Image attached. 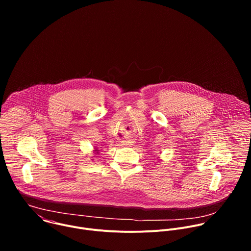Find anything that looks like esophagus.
I'll list each match as a JSON object with an SVG mask.
<instances>
[{
  "label": "esophagus",
  "mask_w": 251,
  "mask_h": 251,
  "mask_svg": "<svg viewBox=\"0 0 251 251\" xmlns=\"http://www.w3.org/2000/svg\"><path fill=\"white\" fill-rule=\"evenodd\" d=\"M123 145H126V146H131L133 145V142L131 140H126L123 142Z\"/></svg>",
  "instance_id": "1"
}]
</instances>
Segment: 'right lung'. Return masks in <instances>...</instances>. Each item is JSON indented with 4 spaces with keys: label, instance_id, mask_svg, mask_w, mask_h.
Returning <instances> with one entry per match:
<instances>
[{
    "label": "right lung",
    "instance_id": "right-lung-1",
    "mask_svg": "<svg viewBox=\"0 0 251 251\" xmlns=\"http://www.w3.org/2000/svg\"><path fill=\"white\" fill-rule=\"evenodd\" d=\"M94 152H96L95 154H98V153H99V150H98V149H95V150H94Z\"/></svg>",
    "mask_w": 251,
    "mask_h": 251
}]
</instances>
